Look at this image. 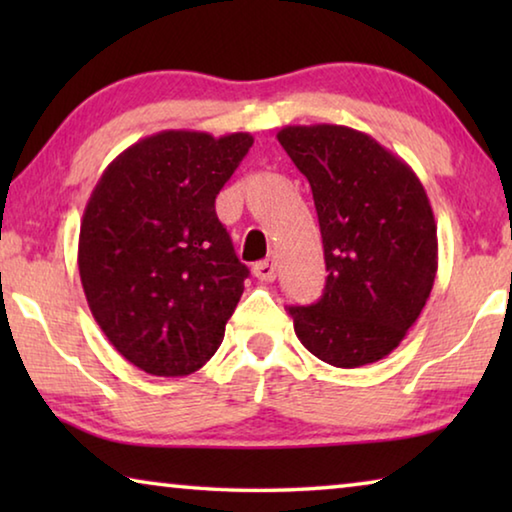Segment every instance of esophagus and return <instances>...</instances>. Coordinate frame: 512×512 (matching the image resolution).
<instances>
[{"instance_id": "esophagus-1", "label": "esophagus", "mask_w": 512, "mask_h": 512, "mask_svg": "<svg viewBox=\"0 0 512 512\" xmlns=\"http://www.w3.org/2000/svg\"><path fill=\"white\" fill-rule=\"evenodd\" d=\"M253 273H255L257 280L273 282L277 277V262H275V259H264V262H257L253 266Z\"/></svg>"}]
</instances>
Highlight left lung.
<instances>
[{
	"label": "left lung",
	"mask_w": 512,
	"mask_h": 512,
	"mask_svg": "<svg viewBox=\"0 0 512 512\" xmlns=\"http://www.w3.org/2000/svg\"><path fill=\"white\" fill-rule=\"evenodd\" d=\"M277 142L305 173L325 248L318 302L289 307L305 348L336 368L391 354L418 320L438 271V237L415 171L348 126H284Z\"/></svg>",
	"instance_id": "1"
}]
</instances>
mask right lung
I'll return each mask as SVG.
<instances>
[{"label": "right lung", "instance_id": "1", "mask_svg": "<svg viewBox=\"0 0 512 512\" xmlns=\"http://www.w3.org/2000/svg\"><path fill=\"white\" fill-rule=\"evenodd\" d=\"M253 135L162 131L128 146L85 205L79 273L115 350L155 377H185L219 350L248 268L214 210Z\"/></svg>", "mask_w": 512, "mask_h": 512}]
</instances>
